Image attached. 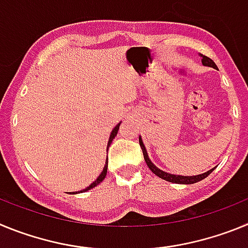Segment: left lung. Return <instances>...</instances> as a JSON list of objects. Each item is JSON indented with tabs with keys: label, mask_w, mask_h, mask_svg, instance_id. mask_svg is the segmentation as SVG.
Returning a JSON list of instances; mask_svg holds the SVG:
<instances>
[{
	"label": "left lung",
	"mask_w": 248,
	"mask_h": 248,
	"mask_svg": "<svg viewBox=\"0 0 248 248\" xmlns=\"http://www.w3.org/2000/svg\"><path fill=\"white\" fill-rule=\"evenodd\" d=\"M202 64L203 65H207V67L217 68V67H216V64H215L214 61H212L211 58H209V57H206V56L202 57ZM139 144H140V148H141V150H143L144 159H145V163H146V165L149 166V169H150L151 171L154 172L155 175H157V176L161 177V179H164V180L169 181V183H175V184H195V183H198V181H201V180H202V179H205V177H207L210 174H211L212 171H214L215 168L211 169V170H209V171H207V172H203V174H201V175H196V176H181V175L168 174V172L161 171L160 169H157L156 166L154 165V164L151 163L150 159H149V156H148V153H146L145 146H144L143 140H141V138H139Z\"/></svg>",
	"instance_id": "left-lung-1"
}]
</instances>
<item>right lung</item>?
<instances>
[{
	"label": "right lung",
	"instance_id": "1",
	"mask_svg": "<svg viewBox=\"0 0 248 248\" xmlns=\"http://www.w3.org/2000/svg\"><path fill=\"white\" fill-rule=\"evenodd\" d=\"M119 125H120V123H119V124H118L117 126H115V128L113 129V131H111L110 138H109V141H108V148H109V145H110V144H111V141H113L114 138H115V135H117L118 130H119ZM108 148H107V151H108ZM107 170H108V157H107V164H105V165H104V169H103V171H102V174L99 175V177H98L97 180L94 181L93 184H91V185H89L88 187H87V189L82 190V191H88V190H91V189H93V187H95V186H97L98 184L102 183V181L104 180V177L107 176Z\"/></svg>",
	"mask_w": 248,
	"mask_h": 248
}]
</instances>
